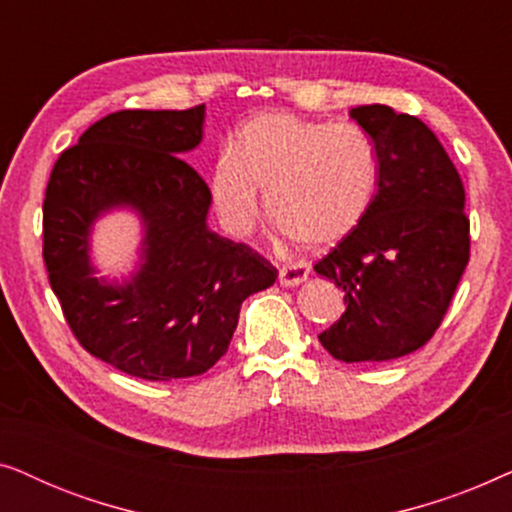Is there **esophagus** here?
Returning <instances> with one entry per match:
<instances>
[{
    "label": "esophagus",
    "instance_id": "34e87169",
    "mask_svg": "<svg viewBox=\"0 0 512 512\" xmlns=\"http://www.w3.org/2000/svg\"><path fill=\"white\" fill-rule=\"evenodd\" d=\"M307 277H310V265L303 261L284 265V268L279 270V284L282 286H298L303 284Z\"/></svg>",
    "mask_w": 512,
    "mask_h": 512
}]
</instances>
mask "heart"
<instances>
[{"mask_svg":"<svg viewBox=\"0 0 512 512\" xmlns=\"http://www.w3.org/2000/svg\"><path fill=\"white\" fill-rule=\"evenodd\" d=\"M377 179V149L359 125L261 114L237 130L230 156L216 160L212 200L223 228L244 237L261 216V191L268 219L319 249L359 228Z\"/></svg>","mask_w":512,"mask_h":512,"instance_id":"obj_1","label":"heart"}]
</instances>
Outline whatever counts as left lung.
<instances>
[{"instance_id": "1", "label": "left lung", "mask_w": 512, "mask_h": 512, "mask_svg": "<svg viewBox=\"0 0 512 512\" xmlns=\"http://www.w3.org/2000/svg\"><path fill=\"white\" fill-rule=\"evenodd\" d=\"M349 116L373 139L380 179L366 219L314 265L347 305L319 340L338 361H391L424 347L450 307L471 251L466 193L419 118L387 104Z\"/></svg>"}]
</instances>
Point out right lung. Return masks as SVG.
Segmentation results:
<instances>
[{"label": "right lung", "mask_w": 512, "mask_h": 512, "mask_svg": "<svg viewBox=\"0 0 512 512\" xmlns=\"http://www.w3.org/2000/svg\"><path fill=\"white\" fill-rule=\"evenodd\" d=\"M202 123L205 104L116 111L60 153L46 186L44 263L69 328L86 352L151 382L207 373L244 298L277 279L261 254L207 228L212 193L181 158L202 142ZM114 208L145 228L123 283L97 278L89 261L94 221Z\"/></svg>", "instance_id": "add662e5"}]
</instances>
